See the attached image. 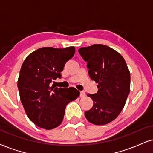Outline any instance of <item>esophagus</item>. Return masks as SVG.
<instances>
[{
    "mask_svg": "<svg viewBox=\"0 0 153 153\" xmlns=\"http://www.w3.org/2000/svg\"><path fill=\"white\" fill-rule=\"evenodd\" d=\"M86 96V93L84 91H80V97H84Z\"/></svg>",
    "mask_w": 153,
    "mask_h": 153,
    "instance_id": "34e87169",
    "label": "esophagus"
}]
</instances>
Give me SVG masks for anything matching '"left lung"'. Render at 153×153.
<instances>
[{
  "mask_svg": "<svg viewBox=\"0 0 153 153\" xmlns=\"http://www.w3.org/2000/svg\"><path fill=\"white\" fill-rule=\"evenodd\" d=\"M79 52L99 88L97 94H87L94 105L85 116L94 125H105L116 119L126 104L131 88L129 69L123 57L106 45L81 48Z\"/></svg>",
  "mask_w": 153,
  "mask_h": 153,
  "instance_id": "1",
  "label": "left lung"
}]
</instances>
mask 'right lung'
<instances>
[{
    "label": "right lung",
    "instance_id": "obj_1",
    "mask_svg": "<svg viewBox=\"0 0 153 153\" xmlns=\"http://www.w3.org/2000/svg\"><path fill=\"white\" fill-rule=\"evenodd\" d=\"M75 53L74 47L37 49L22 63L18 88L25 111L35 125L46 130L55 128L62 122L65 108L79 97L74 87L51 86L52 79L61 78L65 63Z\"/></svg>",
    "mask_w": 153,
    "mask_h": 153
}]
</instances>
